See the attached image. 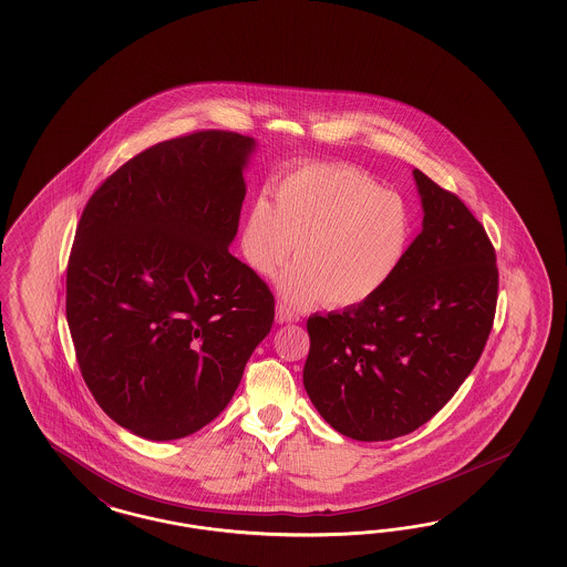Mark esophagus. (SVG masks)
<instances>
[{
	"instance_id": "esophagus-1",
	"label": "esophagus",
	"mask_w": 567,
	"mask_h": 567,
	"mask_svg": "<svg viewBox=\"0 0 567 567\" xmlns=\"http://www.w3.org/2000/svg\"><path fill=\"white\" fill-rule=\"evenodd\" d=\"M276 320H278V324L297 322V320H299V313H297V311H292L285 301H278V303H276Z\"/></svg>"
}]
</instances>
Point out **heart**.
Wrapping results in <instances>:
<instances>
[{"mask_svg": "<svg viewBox=\"0 0 567 567\" xmlns=\"http://www.w3.org/2000/svg\"><path fill=\"white\" fill-rule=\"evenodd\" d=\"M258 197L245 218L240 247L259 276H275L298 245L280 280L292 306L320 299L351 308L382 291L408 258L413 216L395 190L347 164H306Z\"/></svg>", "mask_w": 567, "mask_h": 567, "instance_id": "heart-1", "label": "heart"}]
</instances>
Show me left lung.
<instances>
[{
  "mask_svg": "<svg viewBox=\"0 0 567 567\" xmlns=\"http://www.w3.org/2000/svg\"><path fill=\"white\" fill-rule=\"evenodd\" d=\"M424 207L395 278L360 306L311 316L303 384L337 432L391 441L426 424L481 360L495 322V247L464 202L413 171Z\"/></svg>",
  "mask_w": 567,
  "mask_h": 567,
  "instance_id": "obj_1",
  "label": "left lung"
}]
</instances>
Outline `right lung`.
I'll list each match as a JSON object with an SVG mask.
<instances>
[{"label": "right lung", "instance_id": "1", "mask_svg": "<svg viewBox=\"0 0 567 567\" xmlns=\"http://www.w3.org/2000/svg\"><path fill=\"white\" fill-rule=\"evenodd\" d=\"M254 138L195 131L112 172L89 197L66 268V320L86 386L143 439H183L239 386L275 295L230 256Z\"/></svg>", "mask_w": 567, "mask_h": 567}]
</instances>
